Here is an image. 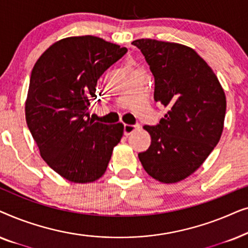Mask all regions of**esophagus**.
<instances>
[{"instance_id":"34e87169","label":"esophagus","mask_w":248,"mask_h":248,"mask_svg":"<svg viewBox=\"0 0 248 248\" xmlns=\"http://www.w3.org/2000/svg\"><path fill=\"white\" fill-rule=\"evenodd\" d=\"M139 128H140V125L139 124H125L124 125V133L126 135L132 134L133 132L139 130Z\"/></svg>"}]
</instances>
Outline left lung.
I'll return each mask as SVG.
<instances>
[{"instance_id": "8db88e82", "label": "left lung", "mask_w": 248, "mask_h": 248, "mask_svg": "<svg viewBox=\"0 0 248 248\" xmlns=\"http://www.w3.org/2000/svg\"><path fill=\"white\" fill-rule=\"evenodd\" d=\"M155 77V100L168 107L158 125H144L151 144L140 152L144 170L166 184L192 175L218 144L226 94L208 63L191 47L155 39L132 43Z\"/></svg>"}]
</instances>
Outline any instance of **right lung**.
<instances>
[{"instance_id":"1","label":"right lung","mask_w":248,"mask_h":248,"mask_svg":"<svg viewBox=\"0 0 248 248\" xmlns=\"http://www.w3.org/2000/svg\"><path fill=\"white\" fill-rule=\"evenodd\" d=\"M126 47L94 36L67 37L37 60L26 100V121L40 155L73 183L97 181L106 171L124 125L90 118L97 81Z\"/></svg>"}]
</instances>
